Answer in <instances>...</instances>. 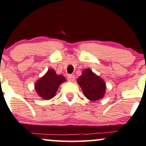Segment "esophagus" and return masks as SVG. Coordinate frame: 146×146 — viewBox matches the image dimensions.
<instances>
[{"mask_svg":"<svg viewBox=\"0 0 146 146\" xmlns=\"http://www.w3.org/2000/svg\"><path fill=\"white\" fill-rule=\"evenodd\" d=\"M75 75H67V79L68 80L71 81V82H73L75 80Z\"/></svg>","mask_w":146,"mask_h":146,"instance_id":"esophagus-1","label":"esophagus"}]
</instances>
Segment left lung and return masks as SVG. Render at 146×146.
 <instances>
[{"instance_id":"8db88e82","label":"left lung","mask_w":146,"mask_h":146,"mask_svg":"<svg viewBox=\"0 0 146 146\" xmlns=\"http://www.w3.org/2000/svg\"><path fill=\"white\" fill-rule=\"evenodd\" d=\"M77 82L88 99L97 101L104 96L106 89L104 81L90 69L84 70Z\"/></svg>"}]
</instances>
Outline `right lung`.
I'll return each mask as SVG.
<instances>
[{"label":"right lung","instance_id":"right-lung-1","mask_svg":"<svg viewBox=\"0 0 146 146\" xmlns=\"http://www.w3.org/2000/svg\"><path fill=\"white\" fill-rule=\"evenodd\" d=\"M65 81L63 75H58L54 69H49L44 76L36 82L35 90L43 99H51L54 97L59 86Z\"/></svg>","mask_w":146,"mask_h":146}]
</instances>
